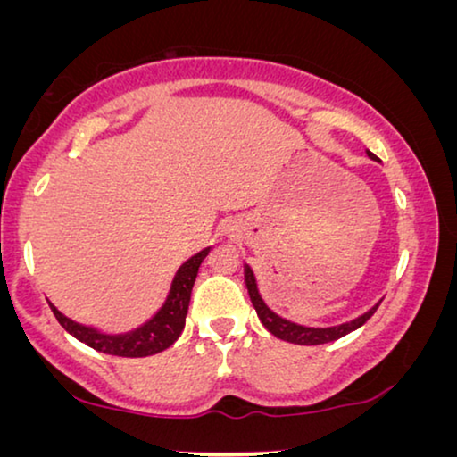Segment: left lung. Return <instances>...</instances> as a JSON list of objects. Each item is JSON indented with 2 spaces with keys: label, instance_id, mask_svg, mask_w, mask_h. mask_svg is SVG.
<instances>
[{
  "label": "left lung",
  "instance_id": "left-lung-1",
  "mask_svg": "<svg viewBox=\"0 0 457 457\" xmlns=\"http://www.w3.org/2000/svg\"><path fill=\"white\" fill-rule=\"evenodd\" d=\"M368 155H370L372 160H377V155H374V154L368 152ZM245 285H247L249 297H252V303H253L255 312H258V318L262 320V324H264V327L270 330L274 337H278V339L289 341V343H297V345H322V343H330V341L341 339V337L352 333V330L360 328L361 324H364L380 305V303H377L374 308L368 310L366 314H361L360 318H355V320H352V322L339 324V327L310 328V327H302V324L285 320V318L274 314V312L268 308V305L264 303V299L260 297L258 285H255V277H253L252 268H249V266H245Z\"/></svg>",
  "mask_w": 457,
  "mask_h": 457
}]
</instances>
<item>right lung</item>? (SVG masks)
I'll use <instances>...</instances> for the list:
<instances>
[{
    "mask_svg": "<svg viewBox=\"0 0 457 457\" xmlns=\"http://www.w3.org/2000/svg\"><path fill=\"white\" fill-rule=\"evenodd\" d=\"M210 247H205L204 252L193 255L191 260H187L183 266L179 268L177 277L172 280L170 293H168L166 303L162 305L158 314L152 320L143 324L137 330H130L127 335H102L96 328L83 327V324L71 320L55 305L49 303L54 316L58 318V322L64 327L72 337H77L79 341H83L85 345L102 353L110 355H120V358H145V355H154L164 352L179 339L180 333L185 328V316L189 310L191 302V291L195 285L199 266L205 255H208Z\"/></svg>",
    "mask_w": 457,
    "mask_h": 457,
    "instance_id": "right-lung-1",
    "label": "right lung"
}]
</instances>
